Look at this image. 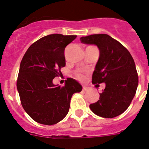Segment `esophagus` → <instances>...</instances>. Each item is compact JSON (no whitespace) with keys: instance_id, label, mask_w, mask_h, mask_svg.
I'll use <instances>...</instances> for the list:
<instances>
[{"instance_id":"obj_1","label":"esophagus","mask_w":149,"mask_h":149,"mask_svg":"<svg viewBox=\"0 0 149 149\" xmlns=\"http://www.w3.org/2000/svg\"><path fill=\"white\" fill-rule=\"evenodd\" d=\"M88 88L87 87H86V86H84V87H83V90L84 91H87L88 90Z\"/></svg>"}]
</instances>
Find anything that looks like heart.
Returning <instances> with one entry per match:
<instances>
[{"mask_svg": "<svg viewBox=\"0 0 149 149\" xmlns=\"http://www.w3.org/2000/svg\"><path fill=\"white\" fill-rule=\"evenodd\" d=\"M75 76L77 79H79V80H84V79L85 78V76H84V74L81 73V72H76Z\"/></svg>", "mask_w": 149, "mask_h": 149, "instance_id": "b5f03b06", "label": "heart"}]
</instances>
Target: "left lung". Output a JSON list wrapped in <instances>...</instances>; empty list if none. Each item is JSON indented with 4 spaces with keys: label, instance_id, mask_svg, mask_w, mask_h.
<instances>
[{
    "label": "left lung",
    "instance_id": "obj_1",
    "mask_svg": "<svg viewBox=\"0 0 149 149\" xmlns=\"http://www.w3.org/2000/svg\"><path fill=\"white\" fill-rule=\"evenodd\" d=\"M86 45H95L99 59L93 74V84L106 86L97 102L89 108L98 116L114 118L131 104L138 86V74L132 56L118 41L107 34H94L80 39Z\"/></svg>",
    "mask_w": 149,
    "mask_h": 149
}]
</instances>
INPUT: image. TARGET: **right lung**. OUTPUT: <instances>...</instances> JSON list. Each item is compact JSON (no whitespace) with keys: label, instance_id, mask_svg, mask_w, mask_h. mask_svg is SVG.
I'll return each instance as SVG.
<instances>
[{"label":"right lung","instance_id":"add662e5","mask_svg":"<svg viewBox=\"0 0 149 149\" xmlns=\"http://www.w3.org/2000/svg\"><path fill=\"white\" fill-rule=\"evenodd\" d=\"M76 37L46 36L31 45L22 58L17 89L24 110L38 123L52 125L63 120L72 95L82 90V86L72 78H67L63 87L53 84L65 65V47Z\"/></svg>","mask_w":149,"mask_h":149}]
</instances>
